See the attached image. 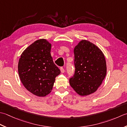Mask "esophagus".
Segmentation results:
<instances>
[{
  "mask_svg": "<svg viewBox=\"0 0 127 127\" xmlns=\"http://www.w3.org/2000/svg\"><path fill=\"white\" fill-rule=\"evenodd\" d=\"M60 71H61V73H64V69L63 68V67H61V68H60Z\"/></svg>",
  "mask_w": 127,
  "mask_h": 127,
  "instance_id": "34e87169",
  "label": "esophagus"
}]
</instances>
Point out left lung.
<instances>
[{"label": "left lung", "mask_w": 127, "mask_h": 127, "mask_svg": "<svg viewBox=\"0 0 127 127\" xmlns=\"http://www.w3.org/2000/svg\"><path fill=\"white\" fill-rule=\"evenodd\" d=\"M75 72L69 78L77 94L87 96L96 92L106 75V63L100 49L88 40H82L74 49Z\"/></svg>", "instance_id": "left-lung-1"}]
</instances>
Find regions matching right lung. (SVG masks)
<instances>
[{
	"mask_svg": "<svg viewBox=\"0 0 127 127\" xmlns=\"http://www.w3.org/2000/svg\"><path fill=\"white\" fill-rule=\"evenodd\" d=\"M51 44L45 39L35 41L23 51L18 64L21 81L36 96H45L52 90L60 70L51 56Z\"/></svg>",
	"mask_w": 127,
	"mask_h": 127,
	"instance_id": "add662e5",
	"label": "right lung"
}]
</instances>
